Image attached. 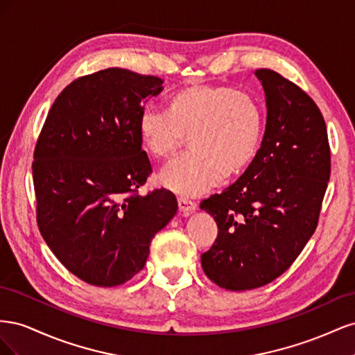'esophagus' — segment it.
<instances>
[{
    "label": "esophagus",
    "mask_w": 355,
    "mask_h": 355,
    "mask_svg": "<svg viewBox=\"0 0 355 355\" xmlns=\"http://www.w3.org/2000/svg\"><path fill=\"white\" fill-rule=\"evenodd\" d=\"M178 206H179V210L184 213V214H189L196 210L197 204L189 200V198H185V197H179L178 198Z\"/></svg>",
    "instance_id": "obj_1"
}]
</instances>
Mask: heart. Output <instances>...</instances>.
I'll list each match as a JSON object with an SVG mask.
<instances>
[{
    "label": "heart",
    "mask_w": 355,
    "mask_h": 355,
    "mask_svg": "<svg viewBox=\"0 0 355 355\" xmlns=\"http://www.w3.org/2000/svg\"><path fill=\"white\" fill-rule=\"evenodd\" d=\"M263 112L252 94L228 85L197 84L171 96L167 111L145 108L139 139L155 159L173 157L189 139L191 151L161 171L159 184L197 196L218 184L222 173H240L259 148Z\"/></svg>",
    "instance_id": "b5f03b06"
}]
</instances>
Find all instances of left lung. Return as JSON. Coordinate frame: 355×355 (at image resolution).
I'll use <instances>...</instances> for the list:
<instances>
[{
	"label": "left lung",
	"mask_w": 355,
	"mask_h": 355,
	"mask_svg": "<svg viewBox=\"0 0 355 355\" xmlns=\"http://www.w3.org/2000/svg\"><path fill=\"white\" fill-rule=\"evenodd\" d=\"M266 98L261 149L244 173L202 200L218 237L201 266L222 288L241 292L274 282L318 225L330 179L327 128L308 93L272 69H257Z\"/></svg>",
	"instance_id": "8db88e82"
}]
</instances>
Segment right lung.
Wrapping results in <instances>:
<instances>
[{
    "label": "right lung",
    "instance_id": "1",
    "mask_svg": "<svg viewBox=\"0 0 355 355\" xmlns=\"http://www.w3.org/2000/svg\"><path fill=\"white\" fill-rule=\"evenodd\" d=\"M163 80L108 68L60 92L32 161L37 223L63 266L83 282L114 287L144 270L154 235L178 210L164 188L139 196L151 163L137 133L145 102Z\"/></svg>",
    "mask_w": 355,
    "mask_h": 355
}]
</instances>
